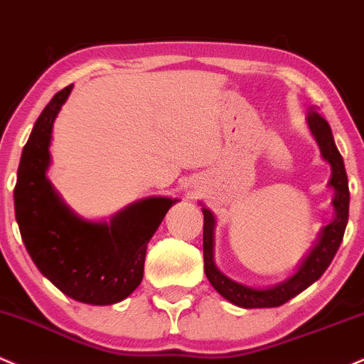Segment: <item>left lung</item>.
<instances>
[{"label":"left lung","instance_id":"8db88e82","mask_svg":"<svg viewBox=\"0 0 364 364\" xmlns=\"http://www.w3.org/2000/svg\"><path fill=\"white\" fill-rule=\"evenodd\" d=\"M309 126L311 134L317 139L322 156L332 166L331 186L336 189V198L332 200L336 208V220L323 228L320 242L317 243L311 254L301 264L300 271L286 283L267 289H254L228 279L221 274L213 260V228H215V216L209 209H203L204 213V232H203V252H204V272H206L209 283L221 296L232 301L233 305L242 309H271V306L284 305L303 289H306L311 283L318 279L331 266L341 242H343L346 225L349 218V186L348 173L344 168V160L337 149L334 138H332L331 126L318 112H309Z\"/></svg>","mask_w":364,"mask_h":364}]
</instances>
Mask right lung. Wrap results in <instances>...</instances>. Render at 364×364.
<instances>
[{"label":"right lung","mask_w":364,"mask_h":364,"mask_svg":"<svg viewBox=\"0 0 364 364\" xmlns=\"http://www.w3.org/2000/svg\"><path fill=\"white\" fill-rule=\"evenodd\" d=\"M71 88L55 93L25 144L15 186V216L33 264L55 288L76 301L112 305L139 286L149 238L175 199L139 200L110 223H90L64 206L46 170L53 122Z\"/></svg>","instance_id":"add662e5"}]
</instances>
